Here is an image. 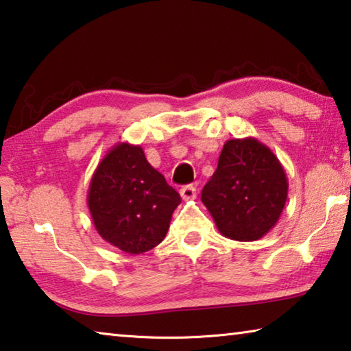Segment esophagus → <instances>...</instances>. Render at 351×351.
Segmentation results:
<instances>
[{
	"mask_svg": "<svg viewBox=\"0 0 351 351\" xmlns=\"http://www.w3.org/2000/svg\"><path fill=\"white\" fill-rule=\"evenodd\" d=\"M181 198L184 201H190V199H195L197 198V189H195L193 186H186L181 189Z\"/></svg>",
	"mask_w": 351,
	"mask_h": 351,
	"instance_id": "34e87169",
	"label": "esophagus"
}]
</instances>
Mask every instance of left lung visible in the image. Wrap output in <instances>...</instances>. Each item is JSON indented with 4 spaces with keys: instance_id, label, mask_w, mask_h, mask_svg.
Wrapping results in <instances>:
<instances>
[{
    "instance_id": "1",
    "label": "left lung",
    "mask_w": 351,
    "mask_h": 351,
    "mask_svg": "<svg viewBox=\"0 0 351 351\" xmlns=\"http://www.w3.org/2000/svg\"><path fill=\"white\" fill-rule=\"evenodd\" d=\"M288 198V178L269 147L255 138L229 139L201 192L219 234L255 241L277 224Z\"/></svg>"
}]
</instances>
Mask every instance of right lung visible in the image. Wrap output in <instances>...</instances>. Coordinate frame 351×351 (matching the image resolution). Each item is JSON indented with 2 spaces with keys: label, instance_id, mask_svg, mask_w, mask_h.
Returning a JSON list of instances; mask_svg holds the SVG:
<instances>
[{
  "label": "right lung",
  "instance_id": "obj_1",
  "mask_svg": "<svg viewBox=\"0 0 351 351\" xmlns=\"http://www.w3.org/2000/svg\"><path fill=\"white\" fill-rule=\"evenodd\" d=\"M86 203L99 235L138 255L164 240L181 197L148 164L141 145L119 142L94 171Z\"/></svg>",
  "mask_w": 351,
  "mask_h": 351
}]
</instances>
